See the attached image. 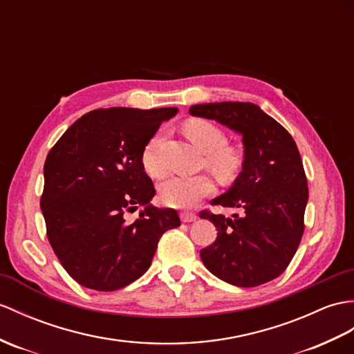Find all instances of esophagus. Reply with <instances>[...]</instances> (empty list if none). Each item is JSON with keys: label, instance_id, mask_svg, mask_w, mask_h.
<instances>
[{"label": "esophagus", "instance_id": "34e87169", "mask_svg": "<svg viewBox=\"0 0 354 354\" xmlns=\"http://www.w3.org/2000/svg\"><path fill=\"white\" fill-rule=\"evenodd\" d=\"M197 216L194 214V212H183L180 214V220L184 221V223H192V221H196Z\"/></svg>", "mask_w": 354, "mask_h": 354}]
</instances>
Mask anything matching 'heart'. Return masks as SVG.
Segmentation results:
<instances>
[{"mask_svg":"<svg viewBox=\"0 0 354 354\" xmlns=\"http://www.w3.org/2000/svg\"><path fill=\"white\" fill-rule=\"evenodd\" d=\"M187 137L205 152V162L221 179H229L241 166V152L227 146L225 131L216 123L205 119H192L184 125ZM162 134L157 133L147 140L142 151V166L152 178L164 174V164L160 158ZM214 192V183L207 175L170 176L162 180L158 188L160 199L171 208H193L203 197Z\"/></svg>","mask_w":354,"mask_h":354,"instance_id":"1","label":"heart"}]
</instances>
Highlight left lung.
Masks as SVG:
<instances>
[{
  "label": "left lung",
  "mask_w": 354,
  "mask_h": 354,
  "mask_svg": "<svg viewBox=\"0 0 354 354\" xmlns=\"http://www.w3.org/2000/svg\"><path fill=\"white\" fill-rule=\"evenodd\" d=\"M190 114L231 128L244 146L240 175L211 202L240 214L201 212L218 231L216 241L201 250L202 262L221 281L243 288L273 281L288 267L305 231L308 180L297 145L252 102L197 104Z\"/></svg>",
  "instance_id": "8db88e82"
}]
</instances>
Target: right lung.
<instances>
[{
  "label": "right lung",
  "mask_w": 354,
  "mask_h": 354,
  "mask_svg": "<svg viewBox=\"0 0 354 354\" xmlns=\"http://www.w3.org/2000/svg\"><path fill=\"white\" fill-rule=\"evenodd\" d=\"M176 106H114L81 116L49 151L40 197L49 244L69 276L96 291H116L151 267L161 235L178 227L174 208H155L142 151ZM145 209L134 222L126 214Z\"/></svg>",
  "instance_id": "add662e5"
}]
</instances>
